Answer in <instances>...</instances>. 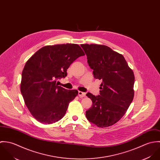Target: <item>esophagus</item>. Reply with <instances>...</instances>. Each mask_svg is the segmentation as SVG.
I'll use <instances>...</instances> for the list:
<instances>
[{"instance_id":"obj_1","label":"esophagus","mask_w":160,"mask_h":160,"mask_svg":"<svg viewBox=\"0 0 160 160\" xmlns=\"http://www.w3.org/2000/svg\"><path fill=\"white\" fill-rule=\"evenodd\" d=\"M78 95H79V97L82 98V97H85L86 93H85L84 92H82L79 91L78 92Z\"/></svg>"}]
</instances>
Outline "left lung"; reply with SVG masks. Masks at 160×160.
<instances>
[{
    "instance_id": "8db88e82",
    "label": "left lung",
    "mask_w": 160,
    "mask_h": 160,
    "mask_svg": "<svg viewBox=\"0 0 160 160\" xmlns=\"http://www.w3.org/2000/svg\"><path fill=\"white\" fill-rule=\"evenodd\" d=\"M95 78L102 80L100 95H86L92 101L86 116L99 128L113 125L124 115L132 102L134 74L122 55L109 47L81 44Z\"/></svg>"
}]
</instances>
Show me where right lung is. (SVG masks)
Returning a JSON list of instances; mask_svg holds the SVG:
<instances>
[{
	"mask_svg": "<svg viewBox=\"0 0 160 160\" xmlns=\"http://www.w3.org/2000/svg\"><path fill=\"white\" fill-rule=\"evenodd\" d=\"M84 55L78 44L47 46L26 62L20 90L29 111L39 122L52 124L65 116L78 91L59 86L57 80L65 78L71 64Z\"/></svg>",
	"mask_w": 160,
	"mask_h": 160,
	"instance_id": "obj_1",
	"label": "right lung"
}]
</instances>
